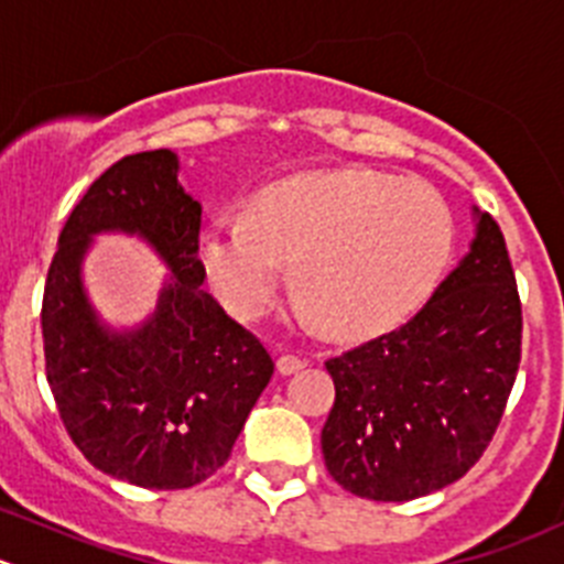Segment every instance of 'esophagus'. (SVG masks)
Masks as SVG:
<instances>
[{
  "label": "esophagus",
  "instance_id": "esophagus-1",
  "mask_svg": "<svg viewBox=\"0 0 564 564\" xmlns=\"http://www.w3.org/2000/svg\"><path fill=\"white\" fill-rule=\"evenodd\" d=\"M308 361L306 359H300V356H281V359H278V372H281V376H292V372H297V370H303V367H306Z\"/></svg>",
  "mask_w": 564,
  "mask_h": 564
}]
</instances>
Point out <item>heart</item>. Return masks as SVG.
<instances>
[{"label":"heart","mask_w":564,"mask_h":564,"mask_svg":"<svg viewBox=\"0 0 564 564\" xmlns=\"http://www.w3.org/2000/svg\"><path fill=\"white\" fill-rule=\"evenodd\" d=\"M454 252V219L429 186L378 170L286 177L239 217L197 234V264L239 323L270 308L286 264L300 314L330 339H370L425 303Z\"/></svg>","instance_id":"1"}]
</instances>
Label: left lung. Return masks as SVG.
I'll use <instances>...</instances> for the list:
<instances>
[{
  "label": "left lung",
  "instance_id": "left-lung-1",
  "mask_svg": "<svg viewBox=\"0 0 564 564\" xmlns=\"http://www.w3.org/2000/svg\"><path fill=\"white\" fill-rule=\"evenodd\" d=\"M470 250L392 334L325 361V467L347 492L414 501L459 481L501 423L520 365V300L501 228L473 208Z\"/></svg>",
  "mask_w": 564,
  "mask_h": 564
}]
</instances>
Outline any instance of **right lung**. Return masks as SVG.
Segmentation results:
<instances>
[{"label": "right lung", "instance_id": "add662e5", "mask_svg": "<svg viewBox=\"0 0 564 564\" xmlns=\"http://www.w3.org/2000/svg\"><path fill=\"white\" fill-rule=\"evenodd\" d=\"M177 172L172 150L102 172L63 225L41 308L46 381L68 436L97 470L147 489L214 476L275 372L264 345L203 292V208ZM99 232L135 235L171 272L133 329L105 324L87 297L82 264Z\"/></svg>", "mask_w": 564, "mask_h": 564}]
</instances>
